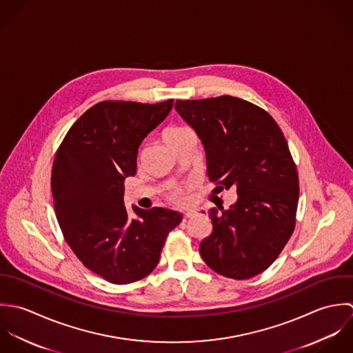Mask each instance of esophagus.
<instances>
[{"instance_id":"34e87169","label":"esophagus","mask_w":353,"mask_h":353,"mask_svg":"<svg viewBox=\"0 0 353 353\" xmlns=\"http://www.w3.org/2000/svg\"><path fill=\"white\" fill-rule=\"evenodd\" d=\"M199 214V210H190V212H185V218H192L195 215Z\"/></svg>"}]
</instances>
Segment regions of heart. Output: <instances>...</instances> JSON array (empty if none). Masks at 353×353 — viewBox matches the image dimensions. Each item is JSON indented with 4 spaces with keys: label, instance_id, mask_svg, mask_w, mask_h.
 <instances>
[{
    "label": "heart",
    "instance_id": "1",
    "mask_svg": "<svg viewBox=\"0 0 353 353\" xmlns=\"http://www.w3.org/2000/svg\"><path fill=\"white\" fill-rule=\"evenodd\" d=\"M187 131H190V130L185 128V127H172V128H169V130L165 131V135H163V137H165V141H169V139H174V138L183 135V134L187 132ZM191 187H192L191 183L187 184V185H184V187H180V185L173 187V188L170 190V192H169V198H170L174 203H183V202L185 201V194H187V191H188Z\"/></svg>",
    "mask_w": 353,
    "mask_h": 353
}]
</instances>
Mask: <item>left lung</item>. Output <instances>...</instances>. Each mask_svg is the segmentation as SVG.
Segmentation results:
<instances>
[{"label": "left lung", "instance_id": "obj_1", "mask_svg": "<svg viewBox=\"0 0 353 353\" xmlns=\"http://www.w3.org/2000/svg\"><path fill=\"white\" fill-rule=\"evenodd\" d=\"M205 145L215 190L234 188L230 209H212V233L199 251L215 273L247 280L265 272L293 233L299 177L281 128L262 108L230 95L176 101Z\"/></svg>", "mask_w": 353, "mask_h": 353}]
</instances>
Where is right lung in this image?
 Returning <instances> with one entry per match:
<instances>
[{
	"mask_svg": "<svg viewBox=\"0 0 353 353\" xmlns=\"http://www.w3.org/2000/svg\"><path fill=\"white\" fill-rule=\"evenodd\" d=\"M173 99L103 101L83 113L60 144L52 170L54 212L80 262L117 285L139 281L159 262L168 233L183 219L162 208L124 205V180L137 173L141 141L161 124Z\"/></svg>",
	"mask_w": 353,
	"mask_h": 353,
	"instance_id": "right-lung-1",
	"label": "right lung"
}]
</instances>
